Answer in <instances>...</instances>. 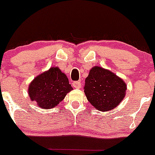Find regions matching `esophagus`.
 I'll return each mask as SVG.
<instances>
[{
	"label": "esophagus",
	"instance_id": "1",
	"mask_svg": "<svg viewBox=\"0 0 155 155\" xmlns=\"http://www.w3.org/2000/svg\"><path fill=\"white\" fill-rule=\"evenodd\" d=\"M73 84V87H75V88H80L82 85L81 82V81H74L73 82V84Z\"/></svg>",
	"mask_w": 155,
	"mask_h": 155
}]
</instances>
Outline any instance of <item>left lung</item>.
<instances>
[{"mask_svg": "<svg viewBox=\"0 0 155 155\" xmlns=\"http://www.w3.org/2000/svg\"><path fill=\"white\" fill-rule=\"evenodd\" d=\"M84 94L97 110L105 112L115 109L124 100L127 84L109 70L94 66L85 79Z\"/></svg>", "mask_w": 155, "mask_h": 155, "instance_id": "8db88e82", "label": "left lung"}]
</instances>
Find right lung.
I'll use <instances>...</instances> for the list:
<instances>
[{
	"label": "right lung",
	"instance_id": "add662e5",
	"mask_svg": "<svg viewBox=\"0 0 155 155\" xmlns=\"http://www.w3.org/2000/svg\"><path fill=\"white\" fill-rule=\"evenodd\" d=\"M72 90L67 75L57 67H52L31 81L28 93L31 101L41 109H50L57 106Z\"/></svg>",
	"mask_w": 155,
	"mask_h": 155
}]
</instances>
